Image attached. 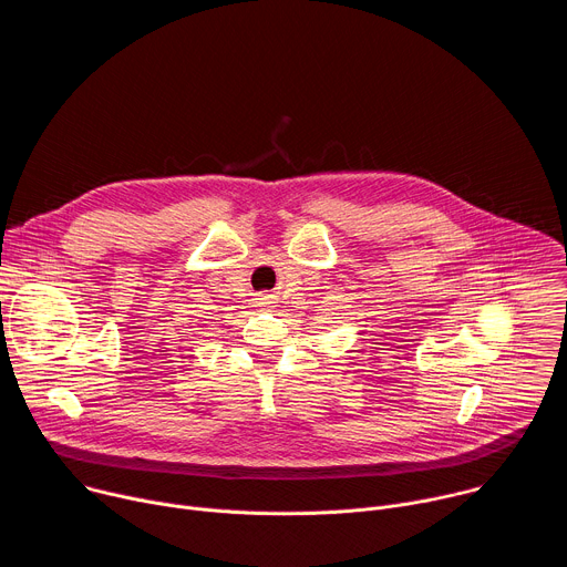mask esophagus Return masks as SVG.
Here are the masks:
<instances>
[{"label": "esophagus", "instance_id": "obj_1", "mask_svg": "<svg viewBox=\"0 0 567 567\" xmlns=\"http://www.w3.org/2000/svg\"><path fill=\"white\" fill-rule=\"evenodd\" d=\"M262 300H269V298H267V296H265V298H262Z\"/></svg>", "mask_w": 567, "mask_h": 567}]
</instances>
